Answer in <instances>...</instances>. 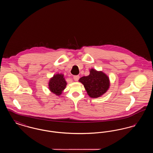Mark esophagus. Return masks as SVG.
I'll return each mask as SVG.
<instances>
[{"mask_svg": "<svg viewBox=\"0 0 153 153\" xmlns=\"http://www.w3.org/2000/svg\"><path fill=\"white\" fill-rule=\"evenodd\" d=\"M79 78H80V76H78V75L73 76V79H74V81H77L78 80H79Z\"/></svg>", "mask_w": 153, "mask_h": 153, "instance_id": "obj_1", "label": "esophagus"}]
</instances>
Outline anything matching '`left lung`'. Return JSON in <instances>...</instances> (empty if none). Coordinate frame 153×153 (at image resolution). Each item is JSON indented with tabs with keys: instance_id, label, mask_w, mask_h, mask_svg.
<instances>
[{
	"instance_id": "1",
	"label": "left lung",
	"mask_w": 153,
	"mask_h": 153,
	"mask_svg": "<svg viewBox=\"0 0 153 153\" xmlns=\"http://www.w3.org/2000/svg\"><path fill=\"white\" fill-rule=\"evenodd\" d=\"M91 97L97 98L105 94L109 87L108 77L101 71L91 69L88 76H83L79 79Z\"/></svg>"
}]
</instances>
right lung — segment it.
Returning <instances> with one entry per match:
<instances>
[{"label": "right lung", "mask_w": 153, "mask_h": 153, "mask_svg": "<svg viewBox=\"0 0 153 153\" xmlns=\"http://www.w3.org/2000/svg\"><path fill=\"white\" fill-rule=\"evenodd\" d=\"M66 84L67 83L64 77V75L57 74L54 75L49 81V88L52 93L59 96L65 88Z\"/></svg>", "instance_id": "add662e5"}]
</instances>
